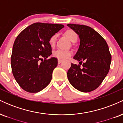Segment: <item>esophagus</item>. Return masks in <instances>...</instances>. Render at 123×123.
<instances>
[{"label":"esophagus","instance_id":"34e87169","mask_svg":"<svg viewBox=\"0 0 123 123\" xmlns=\"http://www.w3.org/2000/svg\"><path fill=\"white\" fill-rule=\"evenodd\" d=\"M62 60H58V63H59V64H60V63H61L62 62Z\"/></svg>","mask_w":123,"mask_h":123}]
</instances>
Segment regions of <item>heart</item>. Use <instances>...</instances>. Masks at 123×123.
<instances>
[{
  "mask_svg": "<svg viewBox=\"0 0 123 123\" xmlns=\"http://www.w3.org/2000/svg\"><path fill=\"white\" fill-rule=\"evenodd\" d=\"M65 34L73 43H75L78 39V35L77 33L75 31L72 30V29H69V30L66 31ZM56 39H57V35H54L51 36L49 41L51 47H54L55 44ZM53 55L55 57L57 58L60 60H65L71 56L72 52L68 50H57L54 52Z\"/></svg>",
  "mask_w": 123,
  "mask_h": 123,
  "instance_id": "obj_1",
  "label": "heart"
}]
</instances>
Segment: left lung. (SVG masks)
I'll return each instance as SVG.
<instances>
[{"instance_id":"1","label":"left lung","mask_w":123,"mask_h":123,"mask_svg":"<svg viewBox=\"0 0 123 123\" xmlns=\"http://www.w3.org/2000/svg\"><path fill=\"white\" fill-rule=\"evenodd\" d=\"M80 38V46L74 60L84 61L82 67L71 63L67 73L72 86L83 92H91L102 83L109 71L111 57L105 39L86 25L68 24Z\"/></svg>"}]
</instances>
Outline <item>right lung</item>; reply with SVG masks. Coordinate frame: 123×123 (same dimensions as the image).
<instances>
[{
    "mask_svg": "<svg viewBox=\"0 0 123 123\" xmlns=\"http://www.w3.org/2000/svg\"><path fill=\"white\" fill-rule=\"evenodd\" d=\"M63 27L62 24L36 22L24 29L15 39L11 57L12 72L25 91L38 92L50 83L58 60L55 57L47 60L52 54L49 41ZM43 57L45 60L40 63Z\"/></svg>",
    "mask_w": 123,
    "mask_h": 123,
    "instance_id": "right-lung-1",
    "label": "right lung"
}]
</instances>
